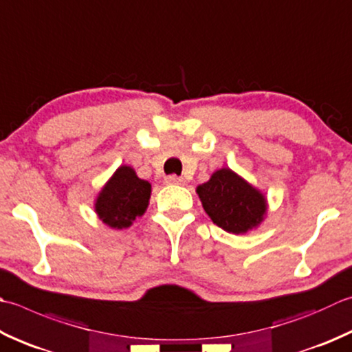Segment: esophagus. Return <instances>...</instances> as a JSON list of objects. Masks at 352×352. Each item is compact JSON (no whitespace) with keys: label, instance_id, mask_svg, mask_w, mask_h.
<instances>
[{"label":"esophagus","instance_id":"obj_1","mask_svg":"<svg viewBox=\"0 0 352 352\" xmlns=\"http://www.w3.org/2000/svg\"><path fill=\"white\" fill-rule=\"evenodd\" d=\"M164 183H166V184H184L186 182H184V178H182V177L169 175V177L164 178Z\"/></svg>","mask_w":352,"mask_h":352}]
</instances>
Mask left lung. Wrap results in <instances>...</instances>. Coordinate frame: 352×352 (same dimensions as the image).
I'll list each match as a JSON object with an SVG mask.
<instances>
[{
	"mask_svg": "<svg viewBox=\"0 0 352 352\" xmlns=\"http://www.w3.org/2000/svg\"><path fill=\"white\" fill-rule=\"evenodd\" d=\"M197 194L213 224L233 235L258 229L267 217L265 195L230 168L217 169Z\"/></svg>",
	"mask_w": 352,
	"mask_h": 352,
	"instance_id": "obj_1",
	"label": "left lung"
}]
</instances>
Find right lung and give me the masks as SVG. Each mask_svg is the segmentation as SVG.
<instances>
[{"mask_svg":"<svg viewBox=\"0 0 352 352\" xmlns=\"http://www.w3.org/2000/svg\"><path fill=\"white\" fill-rule=\"evenodd\" d=\"M151 190V183L137 177L134 168L122 164L96 197V215L109 229H128L146 212Z\"/></svg>","mask_w":352,"mask_h":352,"instance_id":"add662e5","label":"right lung"}]
</instances>
